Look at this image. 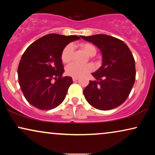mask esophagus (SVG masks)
Returning <instances> with one entry per match:
<instances>
[{
  "label": "esophagus",
  "mask_w": 155,
  "mask_h": 155,
  "mask_svg": "<svg viewBox=\"0 0 155 155\" xmlns=\"http://www.w3.org/2000/svg\"><path fill=\"white\" fill-rule=\"evenodd\" d=\"M78 80V78H75V77H73V82H76V81H77Z\"/></svg>",
  "instance_id": "obj_1"
}]
</instances>
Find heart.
<instances>
[{"instance_id":"obj_1","label":"heart","mask_w":155,"mask_h":155,"mask_svg":"<svg viewBox=\"0 0 155 155\" xmlns=\"http://www.w3.org/2000/svg\"><path fill=\"white\" fill-rule=\"evenodd\" d=\"M80 48L89 56H94L97 54V49L92 44L82 43L80 44ZM73 53V46L69 44L65 46L61 53V60L63 63H69L71 61ZM94 70V66L91 64L79 65L77 63H71L66 68V73L70 76L75 78H80L85 75Z\"/></svg>"}]
</instances>
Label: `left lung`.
Wrapping results in <instances>:
<instances>
[{"mask_svg":"<svg viewBox=\"0 0 155 155\" xmlns=\"http://www.w3.org/2000/svg\"><path fill=\"white\" fill-rule=\"evenodd\" d=\"M94 44L102 54V64L92 73L95 80L83 90L86 100L99 110H111L121 105L135 80V64L128 46L121 40L105 35L81 36Z\"/></svg>","mask_w":155,"mask_h":155,"instance_id":"obj_1","label":"left lung"}]
</instances>
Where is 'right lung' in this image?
<instances>
[{
    "mask_svg": "<svg viewBox=\"0 0 155 155\" xmlns=\"http://www.w3.org/2000/svg\"><path fill=\"white\" fill-rule=\"evenodd\" d=\"M80 39L75 35L49 34L25 50L18 65V80L25 99L33 107L51 110L64 100L73 80L62 77L61 53L65 46Z\"/></svg>",
    "mask_w": 155,
    "mask_h": 155,
    "instance_id": "right-lung-1",
    "label": "right lung"
}]
</instances>
